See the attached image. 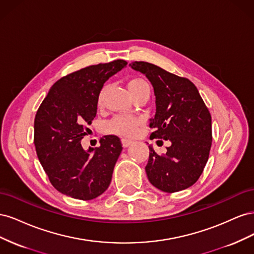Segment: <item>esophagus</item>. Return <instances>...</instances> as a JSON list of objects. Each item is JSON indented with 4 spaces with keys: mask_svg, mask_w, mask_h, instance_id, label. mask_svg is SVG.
Here are the masks:
<instances>
[{
    "mask_svg": "<svg viewBox=\"0 0 254 254\" xmlns=\"http://www.w3.org/2000/svg\"><path fill=\"white\" fill-rule=\"evenodd\" d=\"M133 142L131 140H127V139H122V144L123 147H128V146L131 145Z\"/></svg>",
    "mask_w": 254,
    "mask_h": 254,
    "instance_id": "1",
    "label": "esophagus"
}]
</instances>
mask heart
<instances>
[{
    "mask_svg": "<svg viewBox=\"0 0 254 254\" xmlns=\"http://www.w3.org/2000/svg\"><path fill=\"white\" fill-rule=\"evenodd\" d=\"M128 88L130 93L134 97L140 94H149L150 87L148 82L141 77L132 78L128 82ZM107 87L105 86L99 92L97 103L98 106H102L104 103V97L106 94ZM140 121L132 115H115L111 120L106 123L107 131L122 136H132L136 133L139 128Z\"/></svg>",
    "mask_w": 254,
    "mask_h": 254,
    "instance_id": "obj_1",
    "label": "heart"
}]
</instances>
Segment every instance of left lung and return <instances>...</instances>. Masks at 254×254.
<instances>
[{
	"label": "left lung",
	"instance_id": "obj_1",
	"mask_svg": "<svg viewBox=\"0 0 254 254\" xmlns=\"http://www.w3.org/2000/svg\"><path fill=\"white\" fill-rule=\"evenodd\" d=\"M151 82L156 96V114L149 120L155 129L150 139L171 142L164 155L149 145L145 167L153 187L175 193L199 179L207 162L212 145V119L195 84L162 67L145 61L129 64Z\"/></svg>",
	"mask_w": 254,
	"mask_h": 254
}]
</instances>
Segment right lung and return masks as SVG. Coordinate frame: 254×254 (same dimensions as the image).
I'll use <instances>...</instances> for the list:
<instances>
[{"mask_svg":"<svg viewBox=\"0 0 254 254\" xmlns=\"http://www.w3.org/2000/svg\"><path fill=\"white\" fill-rule=\"evenodd\" d=\"M127 65L118 59L83 67L57 80L37 111L34 143L52 186L64 195L91 200L108 189L123 149L120 137L105 135L101 146L84 150L104 83Z\"/></svg>","mask_w":254,"mask_h":254,"instance_id":"1","label":"right lung"}]
</instances>
